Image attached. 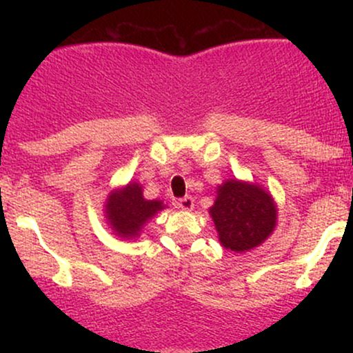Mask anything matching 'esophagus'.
Returning <instances> with one entry per match:
<instances>
[{"label": "esophagus", "mask_w": 353, "mask_h": 353, "mask_svg": "<svg viewBox=\"0 0 353 353\" xmlns=\"http://www.w3.org/2000/svg\"><path fill=\"white\" fill-rule=\"evenodd\" d=\"M177 205H179L182 210H192L194 199L190 196H185V197H182V199L177 201Z\"/></svg>", "instance_id": "obj_1"}]
</instances>
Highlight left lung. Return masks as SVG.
<instances>
[{"instance_id":"8db88e82","label":"left lung","mask_w":353,"mask_h":353,"mask_svg":"<svg viewBox=\"0 0 353 353\" xmlns=\"http://www.w3.org/2000/svg\"><path fill=\"white\" fill-rule=\"evenodd\" d=\"M224 249L245 252L274 232L277 205L269 192L252 182L229 179L217 188L209 209Z\"/></svg>"}]
</instances>
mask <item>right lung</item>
<instances>
[{
	"mask_svg": "<svg viewBox=\"0 0 353 353\" xmlns=\"http://www.w3.org/2000/svg\"><path fill=\"white\" fill-rule=\"evenodd\" d=\"M108 224L116 236L123 239H134L149 222L165 205L163 201H148L143 196V185L129 182L121 189H114L108 196L106 205Z\"/></svg>",
	"mask_w": 353,
	"mask_h": 353,
	"instance_id": "obj_1",
	"label": "right lung"
}]
</instances>
